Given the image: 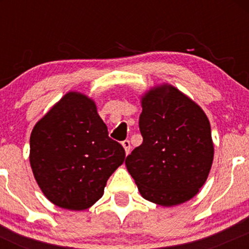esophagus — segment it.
Listing matches in <instances>:
<instances>
[{"instance_id": "obj_1", "label": "esophagus", "mask_w": 249, "mask_h": 249, "mask_svg": "<svg viewBox=\"0 0 249 249\" xmlns=\"http://www.w3.org/2000/svg\"><path fill=\"white\" fill-rule=\"evenodd\" d=\"M123 147L125 148V152H126V154H128V152H130L131 150V144H130V141H124L122 142Z\"/></svg>"}]
</instances>
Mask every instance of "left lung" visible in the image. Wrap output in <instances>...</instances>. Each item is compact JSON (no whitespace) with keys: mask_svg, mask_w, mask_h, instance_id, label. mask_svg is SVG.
Instances as JSON below:
<instances>
[{"mask_svg":"<svg viewBox=\"0 0 249 249\" xmlns=\"http://www.w3.org/2000/svg\"><path fill=\"white\" fill-rule=\"evenodd\" d=\"M141 146L125 159L144 199L174 206L192 199L213 162L211 125L202 108L172 85L142 97Z\"/></svg>","mask_w":249,"mask_h":249,"instance_id":"1","label":"left lung"}]
</instances>
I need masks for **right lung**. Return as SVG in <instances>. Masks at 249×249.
Segmentation results:
<instances>
[{"label":"right lung","instance_id":"obj_1","mask_svg":"<svg viewBox=\"0 0 249 249\" xmlns=\"http://www.w3.org/2000/svg\"><path fill=\"white\" fill-rule=\"evenodd\" d=\"M124 160V147L108 137L95 102L79 92L56 103L30 136L37 184L53 204L67 210H87L98 201Z\"/></svg>","mask_w":249,"mask_h":249}]
</instances>
